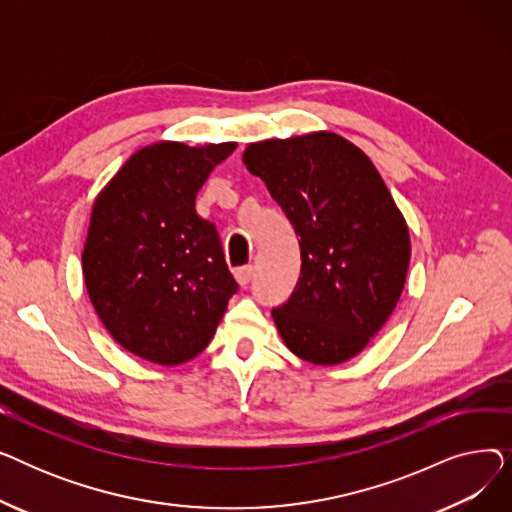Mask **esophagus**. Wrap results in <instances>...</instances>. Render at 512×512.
<instances>
[{
    "label": "esophagus",
    "instance_id": "1",
    "mask_svg": "<svg viewBox=\"0 0 512 512\" xmlns=\"http://www.w3.org/2000/svg\"><path fill=\"white\" fill-rule=\"evenodd\" d=\"M251 276H253V265H240V267H236V270H234V278H236V282L240 286H247Z\"/></svg>",
    "mask_w": 512,
    "mask_h": 512
}]
</instances>
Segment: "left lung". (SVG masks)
<instances>
[{"instance_id": "obj_1", "label": "left lung", "mask_w": 512, "mask_h": 512, "mask_svg": "<svg viewBox=\"0 0 512 512\" xmlns=\"http://www.w3.org/2000/svg\"><path fill=\"white\" fill-rule=\"evenodd\" d=\"M242 161L301 236V278L272 309L282 340L315 365L359 355L394 311L411 259L380 172L334 132L253 143Z\"/></svg>"}]
</instances>
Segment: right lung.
Masks as SVG:
<instances>
[{
	"instance_id": "add662e5",
	"label": "right lung",
	"mask_w": 512,
	"mask_h": 512,
	"mask_svg": "<svg viewBox=\"0 0 512 512\" xmlns=\"http://www.w3.org/2000/svg\"><path fill=\"white\" fill-rule=\"evenodd\" d=\"M236 143H155L97 197L83 274L103 326L126 351L180 365L211 342L232 294L220 234L195 209L199 188Z\"/></svg>"
}]
</instances>
